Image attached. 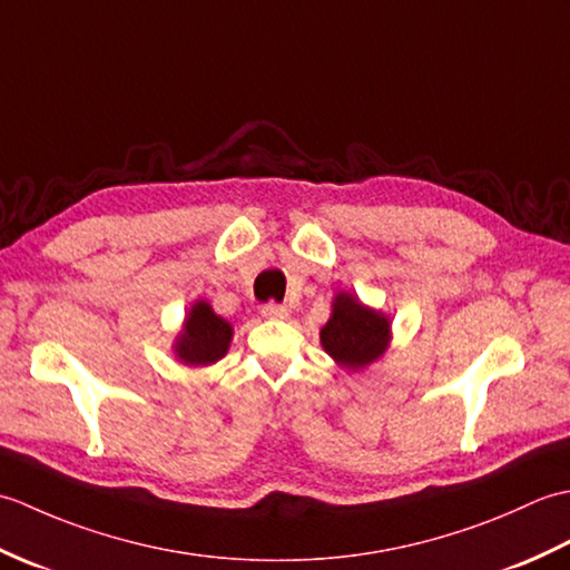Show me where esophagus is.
Segmentation results:
<instances>
[{"mask_svg": "<svg viewBox=\"0 0 570 570\" xmlns=\"http://www.w3.org/2000/svg\"><path fill=\"white\" fill-rule=\"evenodd\" d=\"M262 316L264 318H286L288 316V308L284 304H274V301H269V304L262 306Z\"/></svg>", "mask_w": 570, "mask_h": 570, "instance_id": "1", "label": "esophagus"}]
</instances>
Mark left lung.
<instances>
[{"label": "left lung", "mask_w": 570, "mask_h": 570, "mask_svg": "<svg viewBox=\"0 0 570 570\" xmlns=\"http://www.w3.org/2000/svg\"><path fill=\"white\" fill-rule=\"evenodd\" d=\"M390 337L392 323L384 313L360 304L353 294H337L331 321L321 331V345L337 365L357 372L384 355Z\"/></svg>", "instance_id": "left-lung-1"}]
</instances>
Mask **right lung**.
Here are the masks:
<instances>
[{
	"label": "right lung",
	"instance_id": "obj_1",
	"mask_svg": "<svg viewBox=\"0 0 570 570\" xmlns=\"http://www.w3.org/2000/svg\"><path fill=\"white\" fill-rule=\"evenodd\" d=\"M229 341H233V325L217 316L208 301H196L184 321V331L178 333L174 350L180 362L190 367H205L223 360Z\"/></svg>",
	"mask_w": 570,
	"mask_h": 570
}]
</instances>
